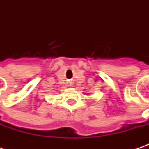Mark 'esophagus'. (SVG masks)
<instances>
[{"mask_svg": "<svg viewBox=\"0 0 149 149\" xmlns=\"http://www.w3.org/2000/svg\"><path fill=\"white\" fill-rule=\"evenodd\" d=\"M69 84H70V85H72V84H73V82H72V81H70V82H69Z\"/></svg>", "mask_w": 149, "mask_h": 149, "instance_id": "esophagus-1", "label": "esophagus"}]
</instances>
